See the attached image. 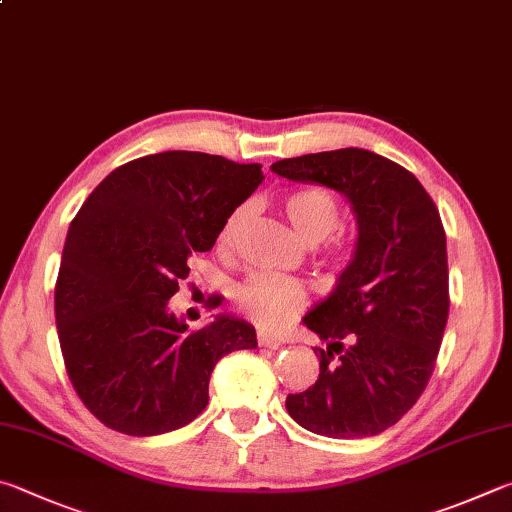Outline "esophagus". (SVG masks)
<instances>
[{"label":"esophagus","instance_id":"34e87169","mask_svg":"<svg viewBox=\"0 0 512 512\" xmlns=\"http://www.w3.org/2000/svg\"><path fill=\"white\" fill-rule=\"evenodd\" d=\"M257 345L264 349H280L282 340L277 336H271V333H257Z\"/></svg>","mask_w":512,"mask_h":512}]
</instances>
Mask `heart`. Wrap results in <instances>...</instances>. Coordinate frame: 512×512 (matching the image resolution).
<instances>
[{
	"label": "heart",
	"mask_w": 512,
	"mask_h": 512,
	"mask_svg": "<svg viewBox=\"0 0 512 512\" xmlns=\"http://www.w3.org/2000/svg\"><path fill=\"white\" fill-rule=\"evenodd\" d=\"M282 210L297 235L309 244L327 239V253L333 257L349 255V239L331 235L340 221L336 197L324 188H300L282 197ZM248 203H241L219 226L215 248L230 253L237 244L239 230L248 217ZM311 302V293L304 282L275 273H253L235 288V304L241 315L264 329H277L300 315Z\"/></svg>",
	"instance_id": "b5f03b06"
}]
</instances>
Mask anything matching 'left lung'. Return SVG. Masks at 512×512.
Here are the masks:
<instances>
[{
	"label": "left lung",
	"mask_w": 512,
	"mask_h": 512,
	"mask_svg": "<svg viewBox=\"0 0 512 512\" xmlns=\"http://www.w3.org/2000/svg\"><path fill=\"white\" fill-rule=\"evenodd\" d=\"M288 181L345 194L356 212L351 264L304 324L320 376L286 396L293 421L329 439H362L392 427L430 383L450 311L448 250L441 215L421 181L358 147L273 163Z\"/></svg>",
	"instance_id": "left-lung-1"
}]
</instances>
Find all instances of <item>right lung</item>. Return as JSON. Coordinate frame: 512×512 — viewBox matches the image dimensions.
<instances>
[{
  "instance_id": "obj_1",
  "label": "right lung",
  "mask_w": 512,
  "mask_h": 512,
  "mask_svg": "<svg viewBox=\"0 0 512 512\" xmlns=\"http://www.w3.org/2000/svg\"><path fill=\"white\" fill-rule=\"evenodd\" d=\"M264 181L259 163L163 152L116 167L73 217L55 282V324L73 389L100 423L165 434L208 405L230 351L255 349V327L217 315L203 329L167 309L190 259Z\"/></svg>"
}]
</instances>
